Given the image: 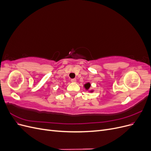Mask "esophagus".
<instances>
[{
    "instance_id": "34e87169",
    "label": "esophagus",
    "mask_w": 151,
    "mask_h": 151,
    "mask_svg": "<svg viewBox=\"0 0 151 151\" xmlns=\"http://www.w3.org/2000/svg\"><path fill=\"white\" fill-rule=\"evenodd\" d=\"M71 82H72V83H76V79H71Z\"/></svg>"
}]
</instances>
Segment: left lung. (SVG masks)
<instances>
[{"mask_svg": "<svg viewBox=\"0 0 151 151\" xmlns=\"http://www.w3.org/2000/svg\"><path fill=\"white\" fill-rule=\"evenodd\" d=\"M90 87H91V84L89 83H86V84H84V88L86 90H88ZM91 92H93V91H91Z\"/></svg>", "mask_w": 151, "mask_h": 151, "instance_id": "obj_1", "label": "left lung"}]
</instances>
